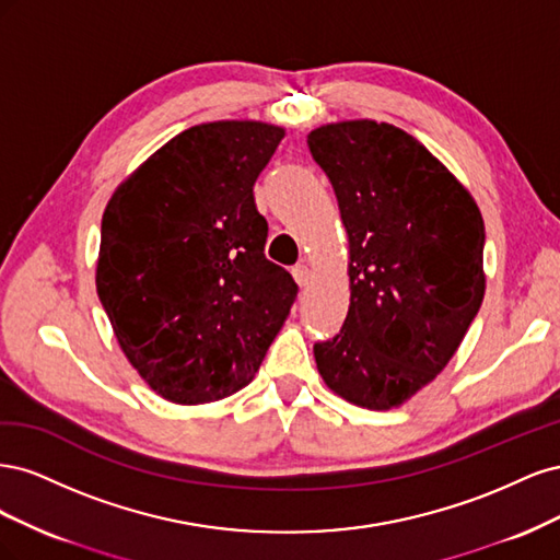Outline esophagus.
<instances>
[{
    "label": "esophagus",
    "instance_id": "esophagus-1",
    "mask_svg": "<svg viewBox=\"0 0 560 560\" xmlns=\"http://www.w3.org/2000/svg\"><path fill=\"white\" fill-rule=\"evenodd\" d=\"M292 276H294V280L299 282V287H306V284H308V278H311V270H308L306 264H296V266L292 268Z\"/></svg>",
    "mask_w": 560,
    "mask_h": 560
}]
</instances>
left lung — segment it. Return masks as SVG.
<instances>
[{"label":"left lung","instance_id":"8db88e82","mask_svg":"<svg viewBox=\"0 0 560 560\" xmlns=\"http://www.w3.org/2000/svg\"><path fill=\"white\" fill-rule=\"evenodd\" d=\"M350 241V308L313 346L343 399L393 409L455 354L483 301V219L465 186L409 132L343 121L308 135Z\"/></svg>","mask_w":560,"mask_h":560}]
</instances>
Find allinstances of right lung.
Returning a JSON list of instances; mask_svg holds the SVG:
<instances>
[{
  "label": "right lung",
  "mask_w": 560,
  "mask_h": 560,
  "mask_svg": "<svg viewBox=\"0 0 560 560\" xmlns=\"http://www.w3.org/2000/svg\"><path fill=\"white\" fill-rule=\"evenodd\" d=\"M284 130L200 124L144 161L107 202L97 296L151 389L206 404L245 387L299 287L268 261L252 186Z\"/></svg>",
  "instance_id": "add662e5"
}]
</instances>
